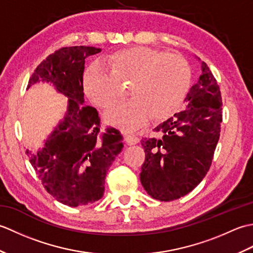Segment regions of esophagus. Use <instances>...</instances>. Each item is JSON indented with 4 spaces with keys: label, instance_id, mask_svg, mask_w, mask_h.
<instances>
[{
    "label": "esophagus",
    "instance_id": "esophagus-1",
    "mask_svg": "<svg viewBox=\"0 0 253 253\" xmlns=\"http://www.w3.org/2000/svg\"><path fill=\"white\" fill-rule=\"evenodd\" d=\"M125 141L128 146H133V144H137L139 142V138L135 135H126Z\"/></svg>",
    "mask_w": 253,
    "mask_h": 253
}]
</instances>
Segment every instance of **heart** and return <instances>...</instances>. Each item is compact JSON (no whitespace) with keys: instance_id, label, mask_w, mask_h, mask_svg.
<instances>
[{"instance_id":"b5f03b06","label":"heart","mask_w":253,"mask_h":253,"mask_svg":"<svg viewBox=\"0 0 253 253\" xmlns=\"http://www.w3.org/2000/svg\"><path fill=\"white\" fill-rule=\"evenodd\" d=\"M130 84L131 99L106 111L105 121L125 130L170 116L179 109L189 89L190 68L184 57L146 46L124 49L94 63L84 75V89L102 109L110 107Z\"/></svg>"}]
</instances>
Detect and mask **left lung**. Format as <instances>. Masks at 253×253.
Masks as SVG:
<instances>
[{"instance_id":"8db88e82","label":"left lung","mask_w":253,"mask_h":253,"mask_svg":"<svg viewBox=\"0 0 253 253\" xmlns=\"http://www.w3.org/2000/svg\"><path fill=\"white\" fill-rule=\"evenodd\" d=\"M200 65L201 75L186 95L184 110L154 128L158 137L141 140L146 160L140 181L148 195L160 201L176 200L200 184L219 139L221 92L207 64Z\"/></svg>"}]
</instances>
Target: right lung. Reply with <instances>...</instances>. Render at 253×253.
I'll list each match as a JSON object with an SVG mask.
<instances>
[{
    "instance_id": "1",
    "label": "right lung",
    "mask_w": 253,
    "mask_h": 253,
    "mask_svg": "<svg viewBox=\"0 0 253 253\" xmlns=\"http://www.w3.org/2000/svg\"><path fill=\"white\" fill-rule=\"evenodd\" d=\"M100 52L94 46L62 47L36 68L27 87L50 84L67 98L65 115L41 148L26 153L46 191L68 207L87 206L103 197L107 170L124 147L114 128L100 135L98 111L84 105V63Z\"/></svg>"
}]
</instances>
